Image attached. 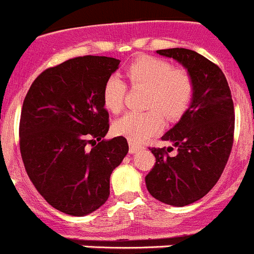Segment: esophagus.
<instances>
[{
  "mask_svg": "<svg viewBox=\"0 0 254 254\" xmlns=\"http://www.w3.org/2000/svg\"><path fill=\"white\" fill-rule=\"evenodd\" d=\"M141 149H142V146H140V145H136V144H133V142H129V153L131 154L136 153V151H138V150H141Z\"/></svg>",
  "mask_w": 254,
  "mask_h": 254,
  "instance_id": "esophagus-1",
  "label": "esophagus"
}]
</instances>
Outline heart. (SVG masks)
Listing matches in <instances>:
<instances>
[{
    "label": "heart",
    "instance_id": "b5f03b06",
    "mask_svg": "<svg viewBox=\"0 0 254 254\" xmlns=\"http://www.w3.org/2000/svg\"><path fill=\"white\" fill-rule=\"evenodd\" d=\"M125 74L132 87H145L144 106L148 110L129 112L114 123V132L133 144H141L157 133L163 116L175 121L188 110L194 95V81L185 68H173L170 62L154 56H142L126 68ZM127 94V84L110 75L103 88V103L112 113H119Z\"/></svg>",
    "mask_w": 254,
    "mask_h": 254
}]
</instances>
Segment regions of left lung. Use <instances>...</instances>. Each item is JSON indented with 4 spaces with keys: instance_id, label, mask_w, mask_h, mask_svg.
<instances>
[{
    "instance_id": "8db88e82",
    "label": "left lung",
    "mask_w": 254,
    "mask_h": 254,
    "mask_svg": "<svg viewBox=\"0 0 254 254\" xmlns=\"http://www.w3.org/2000/svg\"><path fill=\"white\" fill-rule=\"evenodd\" d=\"M188 69L194 81L189 109L162 141L173 148H151L155 164L145 177L151 196L176 207L203 198L220 180L234 142L235 113L231 91L218 65L188 49L158 50Z\"/></svg>"
}]
</instances>
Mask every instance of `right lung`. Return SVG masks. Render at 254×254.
<instances>
[{
  "mask_svg": "<svg viewBox=\"0 0 254 254\" xmlns=\"http://www.w3.org/2000/svg\"><path fill=\"white\" fill-rule=\"evenodd\" d=\"M118 65L108 56L73 58L43 70L24 99L19 145L25 171L43 199L70 216L108 200L110 175L128 153L123 136L101 140L109 131L103 88Z\"/></svg>",
  "mask_w": 254,
  "mask_h": 254,
  "instance_id": "obj_1",
  "label": "right lung"
}]
</instances>
